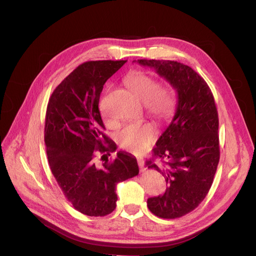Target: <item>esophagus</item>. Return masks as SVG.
<instances>
[{"label":"esophagus","mask_w":256,"mask_h":256,"mask_svg":"<svg viewBox=\"0 0 256 256\" xmlns=\"http://www.w3.org/2000/svg\"><path fill=\"white\" fill-rule=\"evenodd\" d=\"M138 164L140 166V171L144 172L145 168H144V160L143 159H138Z\"/></svg>","instance_id":"obj_1"}]
</instances>
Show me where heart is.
Here are the masks:
<instances>
[{
    "instance_id": "1",
    "label": "heart",
    "mask_w": 256,
    "mask_h": 256,
    "mask_svg": "<svg viewBox=\"0 0 256 256\" xmlns=\"http://www.w3.org/2000/svg\"><path fill=\"white\" fill-rule=\"evenodd\" d=\"M127 88L144 104L150 115L157 122H164L174 109V97L168 88H159V82L152 76L134 72L126 80ZM106 118V113L102 109ZM156 138V129L150 122H132L124 127L118 134L120 147L130 152L146 150Z\"/></svg>"
}]
</instances>
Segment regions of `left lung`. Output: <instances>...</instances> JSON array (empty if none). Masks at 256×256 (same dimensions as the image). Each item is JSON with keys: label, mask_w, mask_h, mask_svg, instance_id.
I'll return each mask as SVG.
<instances>
[{"label": "left lung", "mask_w": 256, "mask_h": 256, "mask_svg": "<svg viewBox=\"0 0 256 256\" xmlns=\"http://www.w3.org/2000/svg\"><path fill=\"white\" fill-rule=\"evenodd\" d=\"M156 69L177 94L174 118L146 166L164 176V196L147 200L159 218L176 219L196 209L210 189L220 159L219 118L212 92L198 72L174 60H138Z\"/></svg>", "instance_id": "left-lung-1"}]
</instances>
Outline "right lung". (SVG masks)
<instances>
[{
  "label": "right lung",
  "instance_id": "right-lung-1",
  "mask_svg": "<svg viewBox=\"0 0 256 256\" xmlns=\"http://www.w3.org/2000/svg\"><path fill=\"white\" fill-rule=\"evenodd\" d=\"M125 63L85 62L58 85L47 106L44 143L51 172L74 208L90 216L111 214L116 184L138 174L136 159L125 152L102 166L96 159L97 152L116 150L104 134L98 106L104 83Z\"/></svg>",
  "mask_w": 256,
  "mask_h": 256
}]
</instances>
